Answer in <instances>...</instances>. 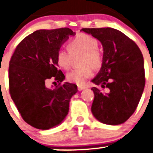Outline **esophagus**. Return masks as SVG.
Returning <instances> with one entry per match:
<instances>
[{
	"mask_svg": "<svg viewBox=\"0 0 153 153\" xmlns=\"http://www.w3.org/2000/svg\"><path fill=\"white\" fill-rule=\"evenodd\" d=\"M77 88H78V90H79V91H82V90L85 89V87L83 86V85H78Z\"/></svg>",
	"mask_w": 153,
	"mask_h": 153,
	"instance_id": "34e87169",
	"label": "esophagus"
}]
</instances>
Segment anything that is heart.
Listing matches in <instances>:
<instances>
[{"instance_id": "1", "label": "heart", "mask_w": 153, "mask_h": 153, "mask_svg": "<svg viewBox=\"0 0 153 153\" xmlns=\"http://www.w3.org/2000/svg\"><path fill=\"white\" fill-rule=\"evenodd\" d=\"M98 42L91 36L79 34L70 40L68 50L60 49L56 54V63L64 70L69 69L74 57L82 54L81 65L79 69H74L67 74V79L77 85H83L93 75V70L101 68L103 64L102 54L98 50Z\"/></svg>"}]
</instances>
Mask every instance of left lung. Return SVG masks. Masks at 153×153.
<instances>
[{"instance_id": "obj_1", "label": "left lung", "mask_w": 153, "mask_h": 153, "mask_svg": "<svg viewBox=\"0 0 153 153\" xmlns=\"http://www.w3.org/2000/svg\"><path fill=\"white\" fill-rule=\"evenodd\" d=\"M99 40L104 48L101 71L92 82L94 98L91 113L101 123L122 124L134 113L145 86L143 57L137 45L123 32L112 27L82 28Z\"/></svg>"}]
</instances>
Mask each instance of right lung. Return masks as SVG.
<instances>
[{"label":"right lung","mask_w":153,"mask_h":153,"mask_svg":"<svg viewBox=\"0 0 153 153\" xmlns=\"http://www.w3.org/2000/svg\"><path fill=\"white\" fill-rule=\"evenodd\" d=\"M71 35L75 32L68 27L36 30L19 43L10 59V96L24 121L36 128L47 130L60 124L77 92L75 84L60 85L65 76L56 63L57 52ZM52 77L60 83L49 89L45 82Z\"/></svg>","instance_id":"obj_1"}]
</instances>
